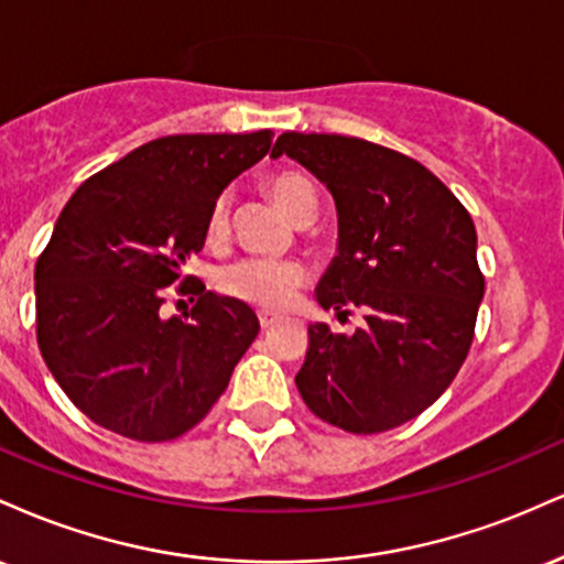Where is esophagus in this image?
I'll use <instances>...</instances> for the list:
<instances>
[{
  "instance_id": "obj_1",
  "label": "esophagus",
  "mask_w": 564,
  "mask_h": 564,
  "mask_svg": "<svg viewBox=\"0 0 564 564\" xmlns=\"http://www.w3.org/2000/svg\"><path fill=\"white\" fill-rule=\"evenodd\" d=\"M278 321H281V318H278V315H273V313H268V310H262V313H260V326L262 328H273Z\"/></svg>"
}]
</instances>
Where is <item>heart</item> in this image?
<instances>
[{
	"label": "heart",
	"mask_w": 564,
	"mask_h": 564,
	"mask_svg": "<svg viewBox=\"0 0 564 564\" xmlns=\"http://www.w3.org/2000/svg\"><path fill=\"white\" fill-rule=\"evenodd\" d=\"M264 193L281 206L291 219L313 215L315 185L304 172L281 170L264 177ZM230 230V200L219 196L206 217V241L223 243ZM304 281L300 262L291 260H241L228 264L217 278V286L232 300L262 310H283L294 302L296 291Z\"/></svg>",
	"instance_id": "heart-1"
}]
</instances>
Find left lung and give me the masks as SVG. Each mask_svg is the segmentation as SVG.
I'll return each mask as SVG.
<instances>
[{
  "label": "left lung",
  "mask_w": 564,
  "mask_h": 564,
  "mask_svg": "<svg viewBox=\"0 0 564 564\" xmlns=\"http://www.w3.org/2000/svg\"><path fill=\"white\" fill-rule=\"evenodd\" d=\"M286 153L332 191L339 243L315 289L323 310L364 326L307 328L296 390L323 422L373 435L411 422L448 390L485 294L477 232L462 200L419 161L345 134L283 132Z\"/></svg>",
  "instance_id": "1"
}]
</instances>
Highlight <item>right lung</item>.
I'll return each instance as SVG.
<instances>
[{
	"label": "right lung",
	"instance_id": "add662e5",
	"mask_svg": "<svg viewBox=\"0 0 564 564\" xmlns=\"http://www.w3.org/2000/svg\"><path fill=\"white\" fill-rule=\"evenodd\" d=\"M273 132L170 134L93 174L36 260V341L63 392L95 424L140 443L193 430L228 387L260 321L249 304L198 289L185 262L230 180L270 151ZM199 296L183 319L165 286Z\"/></svg>",
	"mask_w": 564,
	"mask_h": 564
}]
</instances>
